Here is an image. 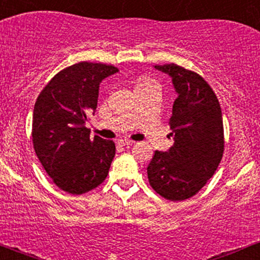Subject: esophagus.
I'll use <instances>...</instances> for the list:
<instances>
[{
	"label": "esophagus",
	"instance_id": "1",
	"mask_svg": "<svg viewBox=\"0 0 260 260\" xmlns=\"http://www.w3.org/2000/svg\"><path fill=\"white\" fill-rule=\"evenodd\" d=\"M117 143L118 145H121V147H131V145L134 144L133 140H129V139H120Z\"/></svg>",
	"mask_w": 260,
	"mask_h": 260
}]
</instances>
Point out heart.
I'll use <instances>...</instances> for the list:
<instances>
[{
  "label": "heart",
  "mask_w": 260,
  "mask_h": 260,
  "mask_svg": "<svg viewBox=\"0 0 260 260\" xmlns=\"http://www.w3.org/2000/svg\"><path fill=\"white\" fill-rule=\"evenodd\" d=\"M148 84H154V82L151 79L145 78V77H142V78H139L138 80H137L136 88H139V86H144V85H148Z\"/></svg>",
  "instance_id": "obj_1"
}]
</instances>
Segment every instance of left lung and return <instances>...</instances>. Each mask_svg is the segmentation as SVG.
<instances>
[{
	"label": "left lung",
	"instance_id": "1",
	"mask_svg": "<svg viewBox=\"0 0 260 260\" xmlns=\"http://www.w3.org/2000/svg\"><path fill=\"white\" fill-rule=\"evenodd\" d=\"M154 68L171 77L177 98L169 122L174 145L155 151L147 169L149 183L165 199L184 201L205 186L222 159L221 107L199 74L175 63Z\"/></svg>",
	"mask_w": 260,
	"mask_h": 260
}]
</instances>
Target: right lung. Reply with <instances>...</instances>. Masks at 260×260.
Wrapping results in <instances>:
<instances>
[{
  "label": "right lung",
  "instance_id": "add662e5",
  "mask_svg": "<svg viewBox=\"0 0 260 260\" xmlns=\"http://www.w3.org/2000/svg\"><path fill=\"white\" fill-rule=\"evenodd\" d=\"M117 72L110 64L79 62L56 74L35 103V153L56 186L71 194L94 189L109 174L115 143L91 138L85 123L96 110L100 83Z\"/></svg>",
  "mask_w": 260,
  "mask_h": 260
}]
</instances>
